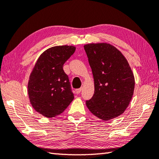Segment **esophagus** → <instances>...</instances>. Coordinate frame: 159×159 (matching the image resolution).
<instances>
[{
	"label": "esophagus",
	"instance_id": "obj_1",
	"mask_svg": "<svg viewBox=\"0 0 159 159\" xmlns=\"http://www.w3.org/2000/svg\"><path fill=\"white\" fill-rule=\"evenodd\" d=\"M81 88H78V89L76 90V94H79L80 92H81Z\"/></svg>",
	"mask_w": 159,
	"mask_h": 159
}]
</instances>
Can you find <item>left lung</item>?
<instances>
[{"instance_id": "8db88e82", "label": "left lung", "mask_w": 159, "mask_h": 159, "mask_svg": "<svg viewBox=\"0 0 159 159\" xmlns=\"http://www.w3.org/2000/svg\"><path fill=\"white\" fill-rule=\"evenodd\" d=\"M92 69L95 93L86 106L102 120L122 114L133 98L134 77L124 55L107 43L84 45Z\"/></svg>"}]
</instances>
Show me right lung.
<instances>
[{"instance_id":"right-lung-1","label":"right lung","mask_w":159,"mask_h":159,"mask_svg":"<svg viewBox=\"0 0 159 159\" xmlns=\"http://www.w3.org/2000/svg\"><path fill=\"white\" fill-rule=\"evenodd\" d=\"M76 50L73 45H59L44 51L29 76L28 95L33 108L46 118L55 117L74 98L63 65Z\"/></svg>"}]
</instances>
